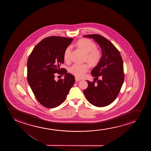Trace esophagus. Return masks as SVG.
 Here are the masks:
<instances>
[{
	"label": "esophagus",
	"instance_id": "34e87169",
	"mask_svg": "<svg viewBox=\"0 0 151 151\" xmlns=\"http://www.w3.org/2000/svg\"><path fill=\"white\" fill-rule=\"evenodd\" d=\"M81 79L78 78H77V77H76V78H75V81H76V82H78L79 81H81Z\"/></svg>",
	"mask_w": 151,
	"mask_h": 151
}]
</instances>
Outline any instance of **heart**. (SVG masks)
I'll return each mask as SVG.
<instances>
[{"label": "heart", "instance_id": "obj_1", "mask_svg": "<svg viewBox=\"0 0 151 151\" xmlns=\"http://www.w3.org/2000/svg\"><path fill=\"white\" fill-rule=\"evenodd\" d=\"M76 45L86 53L85 60L92 66H96L99 63L101 58L102 52L96 48V44L89 39H81L77 42ZM72 47L68 46L64 50L63 58L65 61L70 59ZM90 65L88 63L74 64L69 68V72L78 78H82L89 70Z\"/></svg>", "mask_w": 151, "mask_h": 151}]
</instances>
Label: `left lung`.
<instances>
[{"label":"left lung","mask_w":151,"mask_h":151,"mask_svg":"<svg viewBox=\"0 0 151 151\" xmlns=\"http://www.w3.org/2000/svg\"><path fill=\"white\" fill-rule=\"evenodd\" d=\"M83 37L93 38L101 46L103 55L100 62L91 71L95 77L94 81H87L88 86L83 93L92 105L105 107L116 99L124 82L122 57L114 44L101 35L92 34ZM99 76L101 79L98 80Z\"/></svg>","instance_id":"8db88e82"}]
</instances>
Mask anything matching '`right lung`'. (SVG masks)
Masks as SVG:
<instances>
[{"label": "right lung", "instance_id": "obj_1", "mask_svg": "<svg viewBox=\"0 0 151 151\" xmlns=\"http://www.w3.org/2000/svg\"><path fill=\"white\" fill-rule=\"evenodd\" d=\"M73 39L59 36L46 37L33 48L27 61V81L37 101L45 107H58L66 99L75 81V77L60 68L64 50ZM64 79H54L55 73Z\"/></svg>", "mask_w": 151, "mask_h": 151}]
</instances>
